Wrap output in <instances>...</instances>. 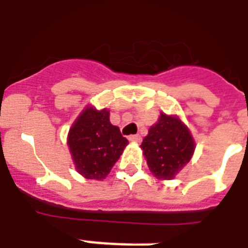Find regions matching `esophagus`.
<instances>
[{
	"label": "esophagus",
	"mask_w": 248,
	"mask_h": 248,
	"mask_svg": "<svg viewBox=\"0 0 248 248\" xmlns=\"http://www.w3.org/2000/svg\"><path fill=\"white\" fill-rule=\"evenodd\" d=\"M128 140L132 141V143H140L141 141V136L140 135H130L128 136Z\"/></svg>",
	"instance_id": "obj_1"
}]
</instances>
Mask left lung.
<instances>
[{
	"instance_id": "8db88e82",
	"label": "left lung",
	"mask_w": 248,
	"mask_h": 248,
	"mask_svg": "<svg viewBox=\"0 0 248 248\" xmlns=\"http://www.w3.org/2000/svg\"><path fill=\"white\" fill-rule=\"evenodd\" d=\"M140 147L152 173L170 180L190 161L194 140L179 118L161 113L158 122L149 128Z\"/></svg>"
}]
</instances>
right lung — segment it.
I'll return each mask as SVG.
<instances>
[{
  "instance_id": "obj_1",
  "label": "right lung",
  "mask_w": 248,
  "mask_h": 248,
  "mask_svg": "<svg viewBox=\"0 0 248 248\" xmlns=\"http://www.w3.org/2000/svg\"><path fill=\"white\" fill-rule=\"evenodd\" d=\"M127 144L120 128L109 122L108 110L91 107L81 113L68 135L76 169L91 180L104 179Z\"/></svg>"
}]
</instances>
